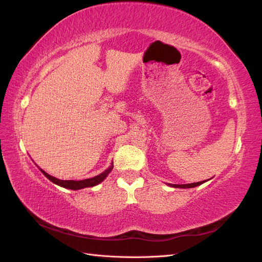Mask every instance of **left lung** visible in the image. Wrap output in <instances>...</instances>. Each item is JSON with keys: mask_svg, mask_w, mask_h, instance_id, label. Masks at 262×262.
Segmentation results:
<instances>
[{"mask_svg": "<svg viewBox=\"0 0 262 262\" xmlns=\"http://www.w3.org/2000/svg\"><path fill=\"white\" fill-rule=\"evenodd\" d=\"M204 181H205V180H204ZM204 181L193 182V184H186V185H171V184H169V186H170V187H173V188H184V189H186V188H194V187H196V186L202 185Z\"/></svg>", "mask_w": 262, "mask_h": 262, "instance_id": "left-lung-1", "label": "left lung"}]
</instances>
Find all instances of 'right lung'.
Returning a JSON list of instances; mask_svg holds the SVG:
<instances>
[{"label": "right lung", "instance_id": "right-lung-1", "mask_svg": "<svg viewBox=\"0 0 262 262\" xmlns=\"http://www.w3.org/2000/svg\"><path fill=\"white\" fill-rule=\"evenodd\" d=\"M113 167H114V165L112 164V166H110L108 169H106L104 172L99 173L98 176H95L93 178L84 179V180H61V179H58V178H55V177L49 175V173H47L45 170H42L40 168H39V169H40V171L43 173V175L47 178H48L50 181H52L53 184L58 185L60 187H63V188L71 189V190H78V189H83V188H86V187H94V186L100 184V182L108 176V173L112 171Z\"/></svg>", "mask_w": 262, "mask_h": 262}]
</instances>
